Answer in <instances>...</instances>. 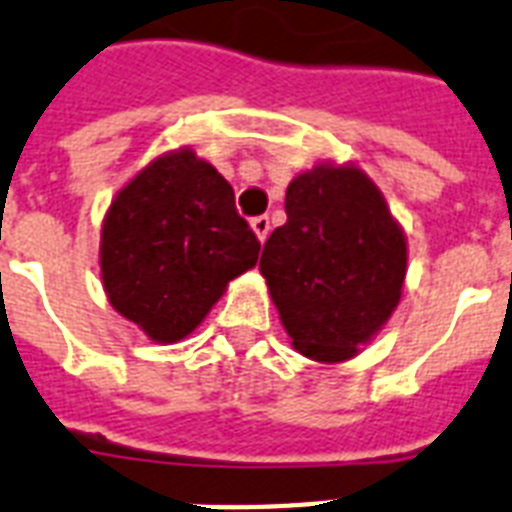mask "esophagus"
Wrapping results in <instances>:
<instances>
[{"label":"esophagus","instance_id":"1","mask_svg":"<svg viewBox=\"0 0 512 512\" xmlns=\"http://www.w3.org/2000/svg\"><path fill=\"white\" fill-rule=\"evenodd\" d=\"M252 231H255L260 242H265V239H268V234H270V218H268V215H257V218H252Z\"/></svg>","mask_w":512,"mask_h":512}]
</instances>
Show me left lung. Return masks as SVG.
Listing matches in <instances>:
<instances>
[{"instance_id":"1","label":"left lung","mask_w":512,"mask_h":512,"mask_svg":"<svg viewBox=\"0 0 512 512\" xmlns=\"http://www.w3.org/2000/svg\"><path fill=\"white\" fill-rule=\"evenodd\" d=\"M286 223L260 273L286 334L318 363L357 355L402 297L407 244L384 197L355 165H315L286 189Z\"/></svg>"}]
</instances>
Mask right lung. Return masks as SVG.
Returning <instances> with one entry per match:
<instances>
[{"label":"right lung","instance_id":"right-lung-1","mask_svg":"<svg viewBox=\"0 0 512 512\" xmlns=\"http://www.w3.org/2000/svg\"><path fill=\"white\" fill-rule=\"evenodd\" d=\"M255 231L234 189L191 149L157 157L118 191L102 223L99 265L110 305L152 342L202 323L228 281L257 263Z\"/></svg>","mask_w":512,"mask_h":512}]
</instances>
